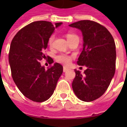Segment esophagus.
<instances>
[{
  "mask_svg": "<svg viewBox=\"0 0 127 127\" xmlns=\"http://www.w3.org/2000/svg\"><path fill=\"white\" fill-rule=\"evenodd\" d=\"M68 70V68L66 67H65V66H64L63 67V72H67Z\"/></svg>",
  "mask_w": 127,
  "mask_h": 127,
  "instance_id": "34e87169",
  "label": "esophagus"
}]
</instances>
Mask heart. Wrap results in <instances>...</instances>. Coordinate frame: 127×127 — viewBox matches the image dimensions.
<instances>
[{"label": "heart", "instance_id": "obj_1", "mask_svg": "<svg viewBox=\"0 0 127 127\" xmlns=\"http://www.w3.org/2000/svg\"><path fill=\"white\" fill-rule=\"evenodd\" d=\"M66 38H67V40L69 41L70 39H71L72 38H73L74 37H76V35L73 33H68L66 34ZM54 40H55V35H52L50 37L49 39V41H48V43L50 47H51L53 44ZM56 61L59 63L63 64L64 65H68L70 63V62L72 61V57H70V56L67 55H64V54H61V55H59L56 57Z\"/></svg>", "mask_w": 127, "mask_h": 127}]
</instances>
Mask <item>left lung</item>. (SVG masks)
Here are the masks:
<instances>
[{"mask_svg":"<svg viewBox=\"0 0 127 127\" xmlns=\"http://www.w3.org/2000/svg\"><path fill=\"white\" fill-rule=\"evenodd\" d=\"M82 32L83 50L77 64L86 66L82 75L74 70L72 86L75 95L84 101L99 98L108 88L114 76L116 50L113 37L104 26L90 20H80L69 25Z\"/></svg>","mask_w":127,"mask_h":127,"instance_id":"1","label":"left lung"}]
</instances>
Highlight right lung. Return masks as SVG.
Segmentation results:
<instances>
[{"label": "right lung", "instance_id": "add662e5", "mask_svg": "<svg viewBox=\"0 0 127 127\" xmlns=\"http://www.w3.org/2000/svg\"><path fill=\"white\" fill-rule=\"evenodd\" d=\"M62 24L53 26L47 21L33 22L19 31L11 42L8 61L13 80L24 96L35 102H43L51 96L63 71L57 63L47 70L39 63L46 57L43 51L49 39ZM53 63L50 58L49 63Z\"/></svg>", "mask_w": 127, "mask_h": 127}]
</instances>
